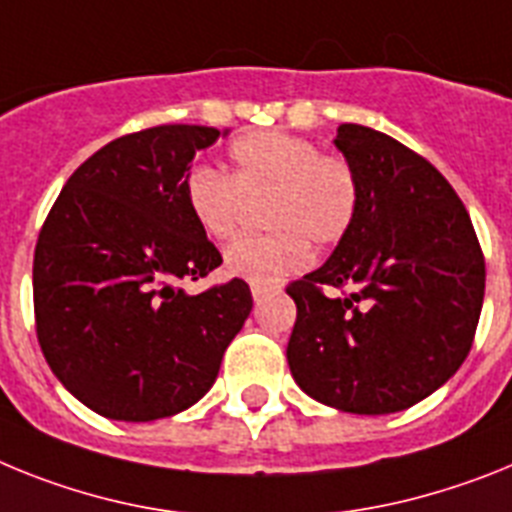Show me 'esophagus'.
<instances>
[{
  "mask_svg": "<svg viewBox=\"0 0 512 512\" xmlns=\"http://www.w3.org/2000/svg\"><path fill=\"white\" fill-rule=\"evenodd\" d=\"M278 291V288L275 286H252V299L257 301V304H260L262 299H265V296H270V293H275Z\"/></svg>",
  "mask_w": 512,
  "mask_h": 512,
  "instance_id": "esophagus-1",
  "label": "esophagus"
}]
</instances>
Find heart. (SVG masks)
<instances>
[{
  "label": "heart",
  "instance_id": "obj_1",
  "mask_svg": "<svg viewBox=\"0 0 512 512\" xmlns=\"http://www.w3.org/2000/svg\"><path fill=\"white\" fill-rule=\"evenodd\" d=\"M231 175L195 164L182 193L206 237L226 242L237 234L242 195L273 190L268 224L273 234L244 237L224 252V273L250 286H275L309 268L311 239L340 242L358 213V175L342 157L288 131H252L229 146Z\"/></svg>",
  "mask_w": 512,
  "mask_h": 512
}]
</instances>
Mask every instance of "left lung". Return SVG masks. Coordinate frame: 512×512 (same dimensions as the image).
Wrapping results in <instances>:
<instances>
[{
	"label": "left lung",
	"mask_w": 512,
	"mask_h": 512,
	"mask_svg": "<svg viewBox=\"0 0 512 512\" xmlns=\"http://www.w3.org/2000/svg\"><path fill=\"white\" fill-rule=\"evenodd\" d=\"M335 146L358 175V213L322 268L286 288L293 379L353 415L407 410L469 355L484 301V255L469 213L428 159L358 123ZM353 287L340 300L323 288Z\"/></svg>",
	"instance_id": "1"
}]
</instances>
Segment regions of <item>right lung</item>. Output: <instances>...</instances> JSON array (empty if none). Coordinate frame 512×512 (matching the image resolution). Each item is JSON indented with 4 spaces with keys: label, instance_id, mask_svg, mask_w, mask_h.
Wrapping results in <instances>:
<instances>
[{
    "label": "right lung",
    "instance_id": "right-lung-1",
    "mask_svg": "<svg viewBox=\"0 0 512 512\" xmlns=\"http://www.w3.org/2000/svg\"><path fill=\"white\" fill-rule=\"evenodd\" d=\"M229 131L154 126L95 151L66 180L33 260L35 332L56 379L92 412L149 422L188 410L252 311L244 281L190 296L221 265L185 206L195 151Z\"/></svg>",
    "mask_w": 512,
    "mask_h": 512
}]
</instances>
